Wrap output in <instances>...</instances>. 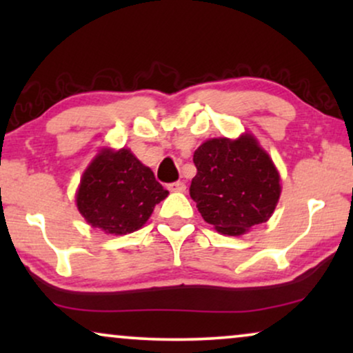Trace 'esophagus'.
<instances>
[{"label": "esophagus", "mask_w": 353, "mask_h": 353, "mask_svg": "<svg viewBox=\"0 0 353 353\" xmlns=\"http://www.w3.org/2000/svg\"><path fill=\"white\" fill-rule=\"evenodd\" d=\"M168 190L173 192H183L186 190V185H185V181H173L168 185Z\"/></svg>", "instance_id": "obj_1"}]
</instances>
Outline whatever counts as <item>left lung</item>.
Listing matches in <instances>:
<instances>
[{"mask_svg":"<svg viewBox=\"0 0 353 353\" xmlns=\"http://www.w3.org/2000/svg\"><path fill=\"white\" fill-rule=\"evenodd\" d=\"M192 162L191 199L216 231L241 236L272 216L281 194L279 173L252 134L212 138L196 149Z\"/></svg>","mask_w":353,"mask_h":353,"instance_id":"left-lung-1","label":"left lung"}]
</instances>
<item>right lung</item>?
<instances>
[{
    "label": "right lung",
    "instance_id": "obj_1",
    "mask_svg": "<svg viewBox=\"0 0 353 353\" xmlns=\"http://www.w3.org/2000/svg\"><path fill=\"white\" fill-rule=\"evenodd\" d=\"M168 191L130 149H101L81 176L77 207L93 228L127 234L141 228Z\"/></svg>",
    "mask_w": 353,
    "mask_h": 353
}]
</instances>
